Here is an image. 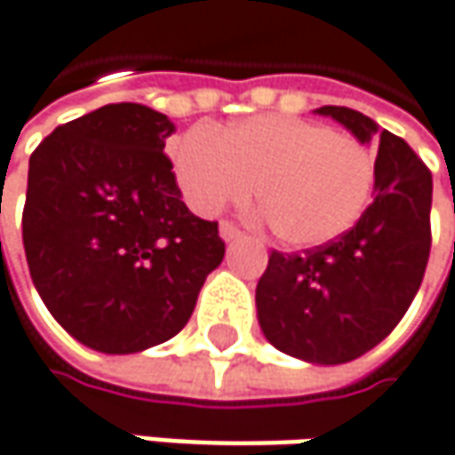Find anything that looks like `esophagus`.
<instances>
[{
  "label": "esophagus",
  "mask_w": 455,
  "mask_h": 455,
  "mask_svg": "<svg viewBox=\"0 0 455 455\" xmlns=\"http://www.w3.org/2000/svg\"><path fill=\"white\" fill-rule=\"evenodd\" d=\"M219 234H221V239H224V242H234V239H239V236H242V231L234 227V224H228V221H221Z\"/></svg>",
  "instance_id": "esophagus-1"
}]
</instances>
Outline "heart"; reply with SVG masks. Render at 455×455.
I'll list each match as a JSON object with an SVG mask.
<instances>
[{
	"instance_id": "heart-1",
	"label": "heart",
	"mask_w": 455,
	"mask_h": 455,
	"mask_svg": "<svg viewBox=\"0 0 455 455\" xmlns=\"http://www.w3.org/2000/svg\"><path fill=\"white\" fill-rule=\"evenodd\" d=\"M180 190L198 213L244 204L257 186L267 227L310 249L354 227L374 190V157L354 137L295 116H251L224 132L196 127L172 145Z\"/></svg>"
}]
</instances>
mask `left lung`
<instances>
[{
	"label": "left lung",
	"mask_w": 455,
	"mask_h": 455,
	"mask_svg": "<svg viewBox=\"0 0 455 455\" xmlns=\"http://www.w3.org/2000/svg\"><path fill=\"white\" fill-rule=\"evenodd\" d=\"M362 145H379L374 201L323 247L272 251L257 283L269 344L307 364H346L385 341L423 283L430 254L433 175L405 140L346 107H321Z\"/></svg>",
	"instance_id": "1"
}]
</instances>
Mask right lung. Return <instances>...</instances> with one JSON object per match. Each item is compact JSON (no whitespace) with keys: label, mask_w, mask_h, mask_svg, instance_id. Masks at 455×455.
I'll return each instance as SVG.
<instances>
[{"label":"right lung","mask_w":455,"mask_h":455,"mask_svg":"<svg viewBox=\"0 0 455 455\" xmlns=\"http://www.w3.org/2000/svg\"><path fill=\"white\" fill-rule=\"evenodd\" d=\"M142 104H107L32 152L22 242L35 290L76 341L137 354L188 323L224 259L216 221L193 216L165 140Z\"/></svg>","instance_id":"right-lung-1"}]
</instances>
